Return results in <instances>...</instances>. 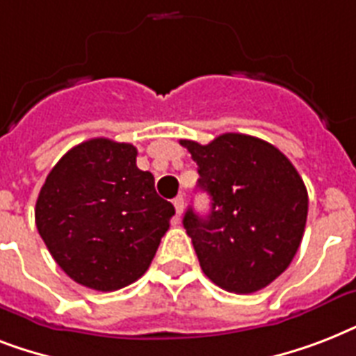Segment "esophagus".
Returning <instances> with one entry per match:
<instances>
[{
	"label": "esophagus",
	"instance_id": "esophagus-1",
	"mask_svg": "<svg viewBox=\"0 0 356 356\" xmlns=\"http://www.w3.org/2000/svg\"><path fill=\"white\" fill-rule=\"evenodd\" d=\"M173 207H175V212H177V216H181L184 211V197L183 195H177L175 200H173Z\"/></svg>",
	"mask_w": 356,
	"mask_h": 356
}]
</instances>
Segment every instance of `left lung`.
<instances>
[{
    "label": "left lung",
    "mask_w": 356,
    "mask_h": 356,
    "mask_svg": "<svg viewBox=\"0 0 356 356\" xmlns=\"http://www.w3.org/2000/svg\"><path fill=\"white\" fill-rule=\"evenodd\" d=\"M211 195L209 216L183 218L203 273L223 290L253 293L273 282L296 257L309 194L293 164L270 142L225 133L211 144L181 140Z\"/></svg>",
    "instance_id": "obj_1"
}]
</instances>
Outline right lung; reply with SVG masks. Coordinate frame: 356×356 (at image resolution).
Masks as SVG:
<instances>
[{
    "mask_svg": "<svg viewBox=\"0 0 356 356\" xmlns=\"http://www.w3.org/2000/svg\"><path fill=\"white\" fill-rule=\"evenodd\" d=\"M175 209L136 166V147L108 138L75 145L53 166L35 207L36 229L64 273L97 292L144 275Z\"/></svg>",
    "mask_w": 356,
    "mask_h": 356,
    "instance_id": "1",
    "label": "right lung"
}]
</instances>
